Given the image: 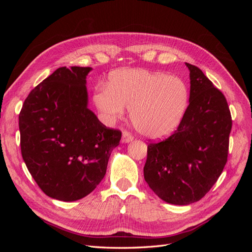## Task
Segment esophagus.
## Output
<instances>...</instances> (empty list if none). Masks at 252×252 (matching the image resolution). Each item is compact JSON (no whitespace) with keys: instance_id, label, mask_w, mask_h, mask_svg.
I'll list each match as a JSON object with an SVG mask.
<instances>
[{"instance_id":"obj_1","label":"esophagus","mask_w":252,"mask_h":252,"mask_svg":"<svg viewBox=\"0 0 252 252\" xmlns=\"http://www.w3.org/2000/svg\"><path fill=\"white\" fill-rule=\"evenodd\" d=\"M133 140V136L130 132L123 131V135H122V143H129Z\"/></svg>"}]
</instances>
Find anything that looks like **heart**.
<instances>
[{"label": "heart", "mask_w": 252, "mask_h": 252, "mask_svg": "<svg viewBox=\"0 0 252 252\" xmlns=\"http://www.w3.org/2000/svg\"><path fill=\"white\" fill-rule=\"evenodd\" d=\"M188 87L177 75L144 69L114 72L108 85L95 89L94 102L102 117L113 123L130 109L131 121L140 133L158 139L173 131L188 105Z\"/></svg>", "instance_id": "obj_1"}]
</instances>
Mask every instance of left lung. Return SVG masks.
<instances>
[{
	"mask_svg": "<svg viewBox=\"0 0 252 252\" xmlns=\"http://www.w3.org/2000/svg\"><path fill=\"white\" fill-rule=\"evenodd\" d=\"M189 105L169 138L150 143L144 179L159 199L173 205L200 201L227 163L232 120L226 97L194 65Z\"/></svg>",
	"mask_w": 252,
	"mask_h": 252,
	"instance_id": "1",
	"label": "left lung"
}]
</instances>
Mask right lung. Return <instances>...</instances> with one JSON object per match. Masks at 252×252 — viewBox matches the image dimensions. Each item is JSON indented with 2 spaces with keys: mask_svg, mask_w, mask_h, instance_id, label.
<instances>
[{
  "mask_svg": "<svg viewBox=\"0 0 252 252\" xmlns=\"http://www.w3.org/2000/svg\"><path fill=\"white\" fill-rule=\"evenodd\" d=\"M90 67H60L34 87L19 114L21 152L32 177L52 199L72 202L103 180L122 132L88 107Z\"/></svg>",
  "mask_w": 252,
  "mask_h": 252,
  "instance_id": "add662e5",
  "label": "right lung"
}]
</instances>
